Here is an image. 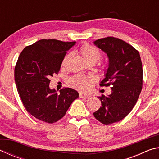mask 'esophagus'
Segmentation results:
<instances>
[{
  "instance_id": "1",
  "label": "esophagus",
  "mask_w": 159,
  "mask_h": 159,
  "mask_svg": "<svg viewBox=\"0 0 159 159\" xmlns=\"http://www.w3.org/2000/svg\"><path fill=\"white\" fill-rule=\"evenodd\" d=\"M90 95L88 93H79V98H87V97H90Z\"/></svg>"
}]
</instances>
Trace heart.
Wrapping results in <instances>:
<instances>
[{
	"label": "heart",
	"instance_id": "1",
	"mask_svg": "<svg viewBox=\"0 0 159 159\" xmlns=\"http://www.w3.org/2000/svg\"><path fill=\"white\" fill-rule=\"evenodd\" d=\"M80 52L83 58L88 61H95L99 60L102 52L98 48L90 44H84L80 48ZM93 80L91 77L82 75H75L69 79V83L72 87L79 90H85L89 86L90 81Z\"/></svg>",
	"mask_w": 159,
	"mask_h": 159
}]
</instances>
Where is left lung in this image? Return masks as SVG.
<instances>
[{
  "instance_id": "8db88e82",
  "label": "left lung",
  "mask_w": 159,
  "mask_h": 159,
  "mask_svg": "<svg viewBox=\"0 0 159 159\" xmlns=\"http://www.w3.org/2000/svg\"><path fill=\"white\" fill-rule=\"evenodd\" d=\"M94 44L109 57L105 78L99 85H111V94L99 97L102 107L93 114L99 122L109 125L124 118L137 103L142 88V61L135 48L118 38H104Z\"/></svg>"
}]
</instances>
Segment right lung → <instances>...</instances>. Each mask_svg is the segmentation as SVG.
I'll list each match as a JSON object with an SVG mask.
<instances>
[{
    "mask_svg": "<svg viewBox=\"0 0 159 159\" xmlns=\"http://www.w3.org/2000/svg\"><path fill=\"white\" fill-rule=\"evenodd\" d=\"M76 42L42 39L21 51L15 67V80L20 98L29 114L53 123L66 114L79 93L64 88L57 93L50 89V76L58 74L66 51Z\"/></svg>",
    "mask_w": 159,
    "mask_h": 159,
    "instance_id": "add662e5",
    "label": "right lung"
}]
</instances>
